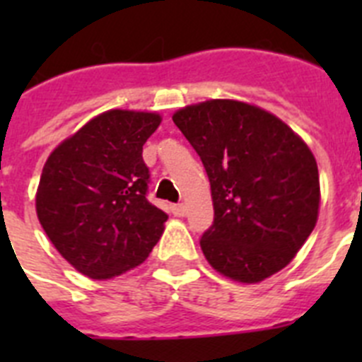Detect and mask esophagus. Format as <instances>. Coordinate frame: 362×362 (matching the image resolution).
Returning a JSON list of instances; mask_svg holds the SVG:
<instances>
[{
  "label": "esophagus",
  "instance_id": "34e87169",
  "mask_svg": "<svg viewBox=\"0 0 362 362\" xmlns=\"http://www.w3.org/2000/svg\"><path fill=\"white\" fill-rule=\"evenodd\" d=\"M172 214H174L175 217H183L185 214H187V206H185L183 203H177V204H172L170 206Z\"/></svg>",
  "mask_w": 362,
  "mask_h": 362
}]
</instances>
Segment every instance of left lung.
<instances>
[{
    "label": "left lung",
    "instance_id": "obj_1",
    "mask_svg": "<svg viewBox=\"0 0 362 362\" xmlns=\"http://www.w3.org/2000/svg\"><path fill=\"white\" fill-rule=\"evenodd\" d=\"M209 175L214 223L199 245L219 274L259 283L296 257L319 214L317 163L279 117L233 99L172 116Z\"/></svg>",
    "mask_w": 362,
    "mask_h": 362
}]
</instances>
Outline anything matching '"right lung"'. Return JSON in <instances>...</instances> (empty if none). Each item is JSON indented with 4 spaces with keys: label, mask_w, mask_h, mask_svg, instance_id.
I'll return each instance as SVG.
<instances>
[{
    "label": "right lung",
    "mask_w": 362,
    "mask_h": 362,
    "mask_svg": "<svg viewBox=\"0 0 362 362\" xmlns=\"http://www.w3.org/2000/svg\"><path fill=\"white\" fill-rule=\"evenodd\" d=\"M159 114L108 110L65 139L43 166L36 212L56 250L83 276L110 279L141 264L168 219L146 199L143 145Z\"/></svg>",
    "instance_id": "1"
}]
</instances>
